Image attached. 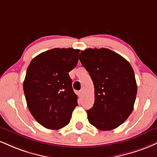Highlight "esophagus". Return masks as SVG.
Segmentation results:
<instances>
[{"mask_svg":"<svg viewBox=\"0 0 157 157\" xmlns=\"http://www.w3.org/2000/svg\"><path fill=\"white\" fill-rule=\"evenodd\" d=\"M82 94H83V90H80V95H82Z\"/></svg>","mask_w":157,"mask_h":157,"instance_id":"obj_1","label":"esophagus"}]
</instances>
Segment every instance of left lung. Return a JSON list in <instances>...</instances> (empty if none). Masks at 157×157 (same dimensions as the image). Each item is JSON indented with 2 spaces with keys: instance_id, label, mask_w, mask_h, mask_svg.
I'll use <instances>...</instances> for the list:
<instances>
[{
  "instance_id": "1",
  "label": "left lung",
  "mask_w": 157,
  "mask_h": 157,
  "mask_svg": "<svg viewBox=\"0 0 157 157\" xmlns=\"http://www.w3.org/2000/svg\"><path fill=\"white\" fill-rule=\"evenodd\" d=\"M80 60L94 86L95 101L87 110L88 121L102 131L116 129L133 110L137 86L132 67L107 48L81 51Z\"/></svg>"
}]
</instances>
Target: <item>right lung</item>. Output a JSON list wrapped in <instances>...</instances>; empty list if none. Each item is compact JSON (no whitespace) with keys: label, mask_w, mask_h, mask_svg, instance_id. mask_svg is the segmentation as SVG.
Masks as SVG:
<instances>
[{"label":"right lung","mask_w":157,"mask_h":157,"mask_svg":"<svg viewBox=\"0 0 157 157\" xmlns=\"http://www.w3.org/2000/svg\"><path fill=\"white\" fill-rule=\"evenodd\" d=\"M80 50L54 48L38 55L28 66L23 90L30 112L49 129L69 124L77 96L69 72L77 66Z\"/></svg>","instance_id":"1"}]
</instances>
